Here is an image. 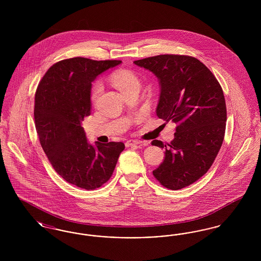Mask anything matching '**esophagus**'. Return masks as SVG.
<instances>
[{"mask_svg":"<svg viewBox=\"0 0 261 261\" xmlns=\"http://www.w3.org/2000/svg\"><path fill=\"white\" fill-rule=\"evenodd\" d=\"M143 142L142 141H139V140H129L125 143L126 147H132V146H139V145H142Z\"/></svg>","mask_w":261,"mask_h":261,"instance_id":"34e87169","label":"esophagus"}]
</instances>
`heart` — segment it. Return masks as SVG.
Here are the masks:
<instances>
[{"label":"heart","instance_id":"1","mask_svg":"<svg viewBox=\"0 0 261 261\" xmlns=\"http://www.w3.org/2000/svg\"><path fill=\"white\" fill-rule=\"evenodd\" d=\"M112 81L113 85L117 88L120 93H123L126 90L131 88H140V80L132 71L129 70H117L112 75ZM101 91V86L99 83H96L91 91V99L96 100Z\"/></svg>","mask_w":261,"mask_h":261}]
</instances>
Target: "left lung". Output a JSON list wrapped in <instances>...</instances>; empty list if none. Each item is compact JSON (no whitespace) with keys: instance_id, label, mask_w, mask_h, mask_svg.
<instances>
[{"instance_id":"8db88e82","label":"left lung","mask_w":261,"mask_h":261,"mask_svg":"<svg viewBox=\"0 0 261 261\" xmlns=\"http://www.w3.org/2000/svg\"><path fill=\"white\" fill-rule=\"evenodd\" d=\"M134 63L159 78L156 115L177 125L169 144L151 142L165 149L163 162L152 174L167 189H183L208 171L222 146L227 119L223 90L211 70L194 57L160 55Z\"/></svg>"}]
</instances>
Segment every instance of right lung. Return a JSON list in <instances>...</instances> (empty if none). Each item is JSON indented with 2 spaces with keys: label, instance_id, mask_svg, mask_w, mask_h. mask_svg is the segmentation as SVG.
<instances>
[{
  "label": "right lung",
  "instance_id": "add662e5",
  "mask_svg": "<svg viewBox=\"0 0 261 261\" xmlns=\"http://www.w3.org/2000/svg\"><path fill=\"white\" fill-rule=\"evenodd\" d=\"M121 61L66 59L53 64L35 93L34 119L40 144L56 172L76 187L95 190L112 177L122 142L89 145L81 121L90 115L95 78Z\"/></svg>",
  "mask_w": 261,
  "mask_h": 261
}]
</instances>
